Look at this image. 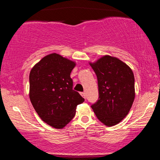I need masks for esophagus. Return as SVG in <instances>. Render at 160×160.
Wrapping results in <instances>:
<instances>
[{"label": "esophagus", "mask_w": 160, "mask_h": 160, "mask_svg": "<svg viewBox=\"0 0 160 160\" xmlns=\"http://www.w3.org/2000/svg\"><path fill=\"white\" fill-rule=\"evenodd\" d=\"M80 94H81V95H82V97H83L84 98H86V93L85 92H81V93H80Z\"/></svg>", "instance_id": "obj_1"}]
</instances>
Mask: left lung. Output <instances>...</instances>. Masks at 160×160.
Wrapping results in <instances>:
<instances>
[{"label":"left lung","instance_id":"obj_1","mask_svg":"<svg viewBox=\"0 0 160 160\" xmlns=\"http://www.w3.org/2000/svg\"><path fill=\"white\" fill-rule=\"evenodd\" d=\"M90 65L98 86V99L91 108L101 122L108 126H114L126 117L133 104V72L124 62L110 56H104Z\"/></svg>","mask_w":160,"mask_h":160}]
</instances>
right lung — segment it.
Instances as JSON below:
<instances>
[{"instance_id": "add662e5", "label": "right lung", "mask_w": 160, "mask_h": 160, "mask_svg": "<svg viewBox=\"0 0 160 160\" xmlns=\"http://www.w3.org/2000/svg\"><path fill=\"white\" fill-rule=\"evenodd\" d=\"M75 63L56 53L43 57L29 75L31 102L46 123L62 128L74 118L84 98L73 89L71 73Z\"/></svg>"}]
</instances>
